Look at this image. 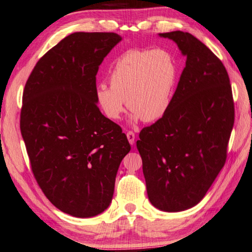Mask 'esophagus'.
I'll return each instance as SVG.
<instances>
[{
    "instance_id": "34e87169",
    "label": "esophagus",
    "mask_w": 252,
    "mask_h": 252,
    "mask_svg": "<svg viewBox=\"0 0 252 252\" xmlns=\"http://www.w3.org/2000/svg\"><path fill=\"white\" fill-rule=\"evenodd\" d=\"M126 138H127V141H129V143H130L131 145L134 144V142H135V134H134V132L127 131V132H126Z\"/></svg>"
}]
</instances>
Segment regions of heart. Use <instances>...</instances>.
Masks as SVG:
<instances>
[{
	"label": "heart",
	"mask_w": 252,
	"mask_h": 252,
	"mask_svg": "<svg viewBox=\"0 0 252 252\" xmlns=\"http://www.w3.org/2000/svg\"><path fill=\"white\" fill-rule=\"evenodd\" d=\"M177 66L170 52L162 48H132L112 63L109 82L95 89V101L109 120L118 121L126 107L132 121L154 122L171 106Z\"/></svg>",
	"instance_id": "heart-1"
}]
</instances>
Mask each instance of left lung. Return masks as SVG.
<instances>
[{"label": "left lung", "instance_id": "left-lung-1", "mask_svg": "<svg viewBox=\"0 0 252 252\" xmlns=\"http://www.w3.org/2000/svg\"><path fill=\"white\" fill-rule=\"evenodd\" d=\"M186 56L171 106L140 132L142 158L151 204L163 212L197 205L226 163L235 122L229 76L220 59L189 33L159 34Z\"/></svg>", "mask_w": 252, "mask_h": 252}]
</instances>
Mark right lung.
Returning a JSON list of instances; mask_svg holds the SVG:
<instances>
[{
    "label": "right lung",
    "mask_w": 252,
    "mask_h": 252,
    "mask_svg": "<svg viewBox=\"0 0 252 252\" xmlns=\"http://www.w3.org/2000/svg\"><path fill=\"white\" fill-rule=\"evenodd\" d=\"M121 39L116 33L70 34L39 59L23 93L20 126L35 180L55 207L74 217L109 207L131 150L95 101L99 66Z\"/></svg>",
    "instance_id": "add662e5"
}]
</instances>
